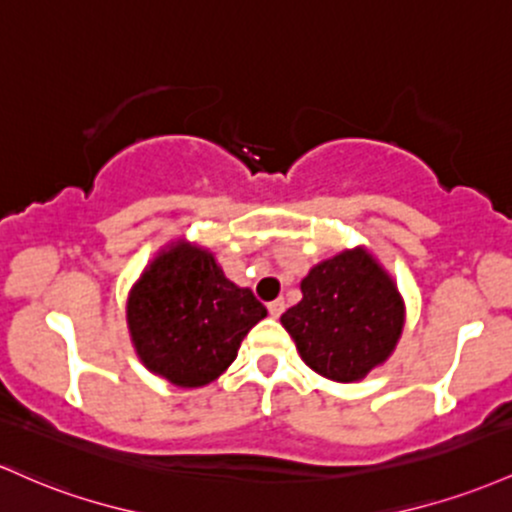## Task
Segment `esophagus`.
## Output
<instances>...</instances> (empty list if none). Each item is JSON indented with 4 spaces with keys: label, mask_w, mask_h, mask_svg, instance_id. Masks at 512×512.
<instances>
[{
    "label": "esophagus",
    "mask_w": 512,
    "mask_h": 512,
    "mask_svg": "<svg viewBox=\"0 0 512 512\" xmlns=\"http://www.w3.org/2000/svg\"><path fill=\"white\" fill-rule=\"evenodd\" d=\"M284 308H286L284 299H277V301L267 303V311H269V316H272V318H279V316H282V313H284Z\"/></svg>",
    "instance_id": "1"
}]
</instances>
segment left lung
<instances>
[{
    "label": "left lung",
    "mask_w": 512,
    "mask_h": 512,
    "mask_svg": "<svg viewBox=\"0 0 512 512\" xmlns=\"http://www.w3.org/2000/svg\"><path fill=\"white\" fill-rule=\"evenodd\" d=\"M303 299L282 325L313 372L333 381H357L396 347L403 301L396 284L369 252H342L320 262L301 282Z\"/></svg>",
    "instance_id": "8db88e82"
}]
</instances>
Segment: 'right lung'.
Wrapping results in <instances>:
<instances>
[{
	"label": "right lung",
	"mask_w": 512,
	"mask_h": 512,
	"mask_svg": "<svg viewBox=\"0 0 512 512\" xmlns=\"http://www.w3.org/2000/svg\"><path fill=\"white\" fill-rule=\"evenodd\" d=\"M267 308L228 282L211 252L174 245L145 269L128 296L133 345L150 372L184 389L211 384L238 357Z\"/></svg>",
	"instance_id": "right-lung-1"
}]
</instances>
